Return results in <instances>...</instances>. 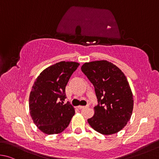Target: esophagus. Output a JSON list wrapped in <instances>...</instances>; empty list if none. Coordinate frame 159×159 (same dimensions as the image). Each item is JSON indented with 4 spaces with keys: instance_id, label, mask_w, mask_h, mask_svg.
Wrapping results in <instances>:
<instances>
[{
    "instance_id": "34e87169",
    "label": "esophagus",
    "mask_w": 159,
    "mask_h": 159,
    "mask_svg": "<svg viewBox=\"0 0 159 159\" xmlns=\"http://www.w3.org/2000/svg\"><path fill=\"white\" fill-rule=\"evenodd\" d=\"M89 105H87L86 106H78L77 107L79 108V109H84V108L89 107Z\"/></svg>"
}]
</instances>
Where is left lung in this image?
<instances>
[{
  "label": "left lung",
  "mask_w": 159,
  "mask_h": 159,
  "mask_svg": "<svg viewBox=\"0 0 159 159\" xmlns=\"http://www.w3.org/2000/svg\"><path fill=\"white\" fill-rule=\"evenodd\" d=\"M81 70L94 86L98 102L88 123L102 135L120 131L130 120L133 109V93L124 72L105 60L85 63Z\"/></svg>",
  "instance_id": "1"
}]
</instances>
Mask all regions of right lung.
<instances>
[{
	"label": "right lung",
	"instance_id": "1",
	"mask_svg": "<svg viewBox=\"0 0 159 159\" xmlns=\"http://www.w3.org/2000/svg\"><path fill=\"white\" fill-rule=\"evenodd\" d=\"M79 66L77 62L61 61L44 69L34 82L29 96L30 115L45 134L63 132L75 115L72 105H63V101L70 77Z\"/></svg>",
	"mask_w": 159,
	"mask_h": 159
}]
</instances>
